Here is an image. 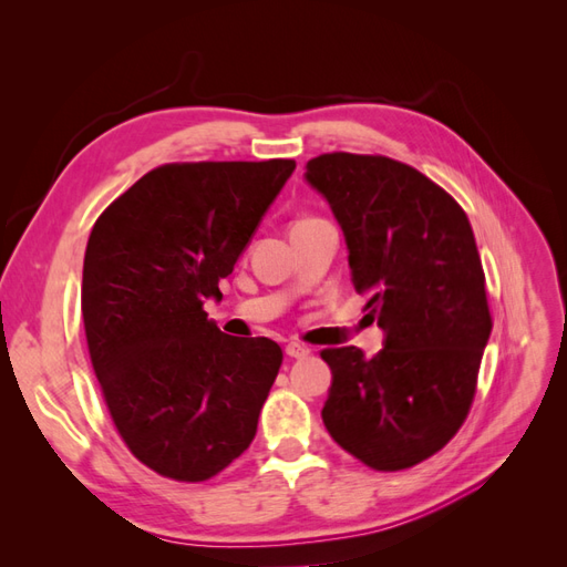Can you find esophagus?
<instances>
[{
    "instance_id": "obj_1",
    "label": "esophagus",
    "mask_w": 567,
    "mask_h": 567,
    "mask_svg": "<svg viewBox=\"0 0 567 567\" xmlns=\"http://www.w3.org/2000/svg\"><path fill=\"white\" fill-rule=\"evenodd\" d=\"M286 354H288L290 359H305L307 354H310V348L300 346V342H288V346H286Z\"/></svg>"
}]
</instances>
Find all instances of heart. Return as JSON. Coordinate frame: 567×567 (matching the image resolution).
Instances as JSON below:
<instances>
[{
	"mask_svg": "<svg viewBox=\"0 0 567 567\" xmlns=\"http://www.w3.org/2000/svg\"><path fill=\"white\" fill-rule=\"evenodd\" d=\"M307 219H312V217H302V219H296V221H293V225H298V221H307Z\"/></svg>",
	"mask_w": 567,
	"mask_h": 567,
	"instance_id": "heart-1",
	"label": "heart"
}]
</instances>
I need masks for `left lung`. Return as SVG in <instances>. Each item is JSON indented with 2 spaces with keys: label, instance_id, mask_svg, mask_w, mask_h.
I'll return each instance as SVG.
<instances>
[{
  "label": "left lung",
  "instance_id": "1",
  "mask_svg": "<svg viewBox=\"0 0 567 567\" xmlns=\"http://www.w3.org/2000/svg\"><path fill=\"white\" fill-rule=\"evenodd\" d=\"M307 182L329 200L352 281L385 331L371 359L326 348L333 383L326 431L373 471H404L440 452L466 421L492 331L471 221L416 167L385 156L321 153Z\"/></svg>",
  "mask_w": 567,
  "mask_h": 567
}]
</instances>
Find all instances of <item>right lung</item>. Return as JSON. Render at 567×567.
<instances>
[{
  "label": "right lung",
  "instance_id": "add662e5",
  "mask_svg": "<svg viewBox=\"0 0 567 567\" xmlns=\"http://www.w3.org/2000/svg\"><path fill=\"white\" fill-rule=\"evenodd\" d=\"M296 161H200L151 169L94 221L82 271L84 336L127 450L179 483L241 456L281 369L269 338H234L203 302L221 298Z\"/></svg>",
  "mask_w": 567,
  "mask_h": 567
}]
</instances>
